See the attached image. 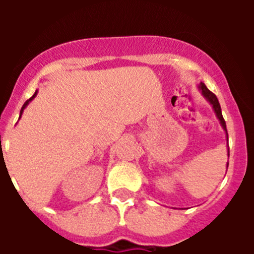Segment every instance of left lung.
<instances>
[{"label":"left lung","mask_w":254,"mask_h":254,"mask_svg":"<svg viewBox=\"0 0 254 254\" xmlns=\"http://www.w3.org/2000/svg\"><path fill=\"white\" fill-rule=\"evenodd\" d=\"M198 87H199V90H201V93H202V95L205 96L206 99H207L208 102H210V104L212 105V108H214L215 113H216L217 118H219L220 123H221V126H223V128L225 129L226 136H228V131H226L225 121H224L223 114H221V107H220V103H219V100H217L216 95H215L214 93H211V91L208 90V89H207V87H206V85L203 84V82H201V84H199V86H198ZM228 165H229V164H228Z\"/></svg>","instance_id":"1"}]
</instances>
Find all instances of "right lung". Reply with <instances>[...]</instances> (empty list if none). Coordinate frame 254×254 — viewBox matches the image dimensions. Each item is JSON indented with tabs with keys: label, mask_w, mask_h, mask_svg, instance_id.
<instances>
[{
	"label": "right lung",
	"mask_w": 254,
	"mask_h": 254,
	"mask_svg": "<svg viewBox=\"0 0 254 254\" xmlns=\"http://www.w3.org/2000/svg\"><path fill=\"white\" fill-rule=\"evenodd\" d=\"M37 93H38V91H35V93H34V95L31 96L30 99H29V100H26V102L24 103V105H22V108H21V111H20V117H21V114H22V111H24V109H25V107H26V105L29 104V102H30V100H33V98H34V96L37 95Z\"/></svg>",
	"instance_id": "obj_1"
}]
</instances>
